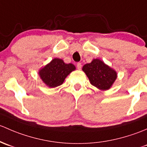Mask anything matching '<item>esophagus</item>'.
Wrapping results in <instances>:
<instances>
[{
  "label": "esophagus",
  "instance_id": "esophagus-1",
  "mask_svg": "<svg viewBox=\"0 0 147 147\" xmlns=\"http://www.w3.org/2000/svg\"><path fill=\"white\" fill-rule=\"evenodd\" d=\"M76 66H77V69H81V67H82V64H81V63L78 62V63H77Z\"/></svg>",
  "mask_w": 147,
  "mask_h": 147
}]
</instances>
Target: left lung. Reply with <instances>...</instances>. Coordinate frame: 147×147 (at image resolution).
<instances>
[{"instance_id":"obj_1","label":"left lung","mask_w":147,"mask_h":147,"mask_svg":"<svg viewBox=\"0 0 147 147\" xmlns=\"http://www.w3.org/2000/svg\"><path fill=\"white\" fill-rule=\"evenodd\" d=\"M83 71L88 77L90 84L100 90L110 88L117 78L115 71L97 59L85 64Z\"/></svg>"}]
</instances>
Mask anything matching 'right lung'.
<instances>
[{
	"label": "right lung",
	"mask_w": 147,
	"mask_h": 147,
	"mask_svg": "<svg viewBox=\"0 0 147 147\" xmlns=\"http://www.w3.org/2000/svg\"><path fill=\"white\" fill-rule=\"evenodd\" d=\"M76 67L72 63H65L62 59H54L39 72L40 78L47 86L55 88L63 84L66 77Z\"/></svg>",
	"instance_id": "obj_1"
}]
</instances>
